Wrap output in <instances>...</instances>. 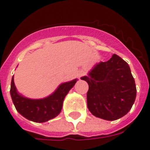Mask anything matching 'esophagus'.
Masks as SVG:
<instances>
[{"instance_id": "obj_1", "label": "esophagus", "mask_w": 150, "mask_h": 150, "mask_svg": "<svg viewBox=\"0 0 150 150\" xmlns=\"http://www.w3.org/2000/svg\"><path fill=\"white\" fill-rule=\"evenodd\" d=\"M85 75V71H84V70H79V71H78L77 72V76L79 78H81V76H83V75Z\"/></svg>"}]
</instances>
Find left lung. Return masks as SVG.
Returning a JSON list of instances; mask_svg holds the SVG:
<instances>
[{
    "label": "left lung",
    "mask_w": 150,
    "mask_h": 150,
    "mask_svg": "<svg viewBox=\"0 0 150 150\" xmlns=\"http://www.w3.org/2000/svg\"><path fill=\"white\" fill-rule=\"evenodd\" d=\"M81 79L88 84L87 104L94 116L115 120L131 109L137 96L135 81L129 65L120 56L114 54L108 61L97 63Z\"/></svg>",
    "instance_id": "1"
}]
</instances>
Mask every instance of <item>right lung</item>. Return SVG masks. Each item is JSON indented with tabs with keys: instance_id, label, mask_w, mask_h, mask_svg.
Wrapping results in <instances>:
<instances>
[{
	"instance_id": "right-lung-1",
	"label": "right lung",
	"mask_w": 150,
	"mask_h": 150,
	"mask_svg": "<svg viewBox=\"0 0 150 150\" xmlns=\"http://www.w3.org/2000/svg\"><path fill=\"white\" fill-rule=\"evenodd\" d=\"M77 79L62 83L55 91L46 98L31 99L18 93L12 77L11 85V96L16 110L27 120L36 123H43L53 119L60 114L63 100Z\"/></svg>"
}]
</instances>
